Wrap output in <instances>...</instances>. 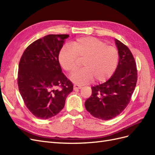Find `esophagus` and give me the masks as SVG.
I'll return each mask as SVG.
<instances>
[{"mask_svg":"<svg viewBox=\"0 0 155 155\" xmlns=\"http://www.w3.org/2000/svg\"><path fill=\"white\" fill-rule=\"evenodd\" d=\"M81 85H78V84H75L74 85V89L75 90V91H76V90H78V89H81Z\"/></svg>","mask_w":155,"mask_h":155,"instance_id":"esophagus-1","label":"esophagus"}]
</instances>
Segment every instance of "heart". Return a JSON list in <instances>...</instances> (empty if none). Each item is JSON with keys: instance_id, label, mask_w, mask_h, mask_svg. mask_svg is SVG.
<instances>
[{"instance_id": "obj_1", "label": "heart", "mask_w": 155, "mask_h": 155, "mask_svg": "<svg viewBox=\"0 0 155 155\" xmlns=\"http://www.w3.org/2000/svg\"><path fill=\"white\" fill-rule=\"evenodd\" d=\"M119 53L114 47L92 36L78 38L72 43L66 44L58 53V61L61 67L72 72L79 61L84 68L76 70L70 76L73 82L85 84L93 80L102 83L114 74L119 63Z\"/></svg>"}]
</instances>
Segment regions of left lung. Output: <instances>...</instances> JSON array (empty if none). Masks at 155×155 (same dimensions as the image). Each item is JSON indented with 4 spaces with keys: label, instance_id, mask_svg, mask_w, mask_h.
<instances>
[{
    "label": "left lung",
    "instance_id": "obj_1",
    "mask_svg": "<svg viewBox=\"0 0 155 155\" xmlns=\"http://www.w3.org/2000/svg\"><path fill=\"white\" fill-rule=\"evenodd\" d=\"M119 60L115 72L110 79L92 87V94L85 102L86 110L96 118L110 120L122 113L134 91L137 72L130 50L120 41L115 40Z\"/></svg>",
    "mask_w": 155,
    "mask_h": 155
}]
</instances>
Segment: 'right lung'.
<instances>
[{
	"label": "right lung",
	"mask_w": 155,
	"mask_h": 155,
	"mask_svg": "<svg viewBox=\"0 0 155 155\" xmlns=\"http://www.w3.org/2000/svg\"><path fill=\"white\" fill-rule=\"evenodd\" d=\"M68 35H49L25 50L19 63L18 84L25 104L41 119L57 115L63 109L72 83L62 73L58 55Z\"/></svg>",
	"instance_id": "obj_1"
}]
</instances>
